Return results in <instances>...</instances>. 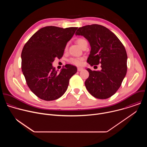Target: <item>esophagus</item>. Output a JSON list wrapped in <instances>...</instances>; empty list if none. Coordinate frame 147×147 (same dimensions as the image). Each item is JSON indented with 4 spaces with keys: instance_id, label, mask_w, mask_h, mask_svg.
Wrapping results in <instances>:
<instances>
[{
    "instance_id": "esophagus-1",
    "label": "esophagus",
    "mask_w": 147,
    "mask_h": 147,
    "mask_svg": "<svg viewBox=\"0 0 147 147\" xmlns=\"http://www.w3.org/2000/svg\"><path fill=\"white\" fill-rule=\"evenodd\" d=\"M82 70H83V69L81 68V67H78V68H77L78 71H82Z\"/></svg>"
}]
</instances>
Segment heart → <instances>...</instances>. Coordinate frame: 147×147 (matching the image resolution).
I'll return each instance as SVG.
<instances>
[{
    "label": "heart",
    "instance_id": "b5f03b06",
    "mask_svg": "<svg viewBox=\"0 0 147 147\" xmlns=\"http://www.w3.org/2000/svg\"><path fill=\"white\" fill-rule=\"evenodd\" d=\"M85 42H87L86 40H85L84 39H82V38H79L77 40V42L78 43V44L80 45V47L81 48L82 47V45L84 44V43ZM67 47H68V45H67L65 48V51H67ZM83 60H84L83 57H71L69 59V62L71 65L79 66L82 64Z\"/></svg>",
    "mask_w": 147,
    "mask_h": 147
}]
</instances>
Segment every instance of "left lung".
Wrapping results in <instances>:
<instances>
[{
    "instance_id": "8db88e82",
    "label": "left lung",
    "mask_w": 147,
    "mask_h": 147,
    "mask_svg": "<svg viewBox=\"0 0 147 147\" xmlns=\"http://www.w3.org/2000/svg\"><path fill=\"white\" fill-rule=\"evenodd\" d=\"M76 35L86 38L91 46L87 62L91 66L101 64L100 71H92L85 82L88 91L95 98L107 99L121 86L127 73V55L116 35L105 27L92 24L80 27Z\"/></svg>"
}]
</instances>
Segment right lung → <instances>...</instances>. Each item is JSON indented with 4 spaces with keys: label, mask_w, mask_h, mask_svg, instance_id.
Masks as SVG:
<instances>
[{
    "label": "right lung",
    "mask_w": 147,
    "mask_h": 147,
    "mask_svg": "<svg viewBox=\"0 0 147 147\" xmlns=\"http://www.w3.org/2000/svg\"><path fill=\"white\" fill-rule=\"evenodd\" d=\"M77 27H43L25 44L22 52V69L31 91L38 98L53 100L66 91L70 78L77 69L66 65L58 72L52 66L55 58L63 55L67 43Z\"/></svg>",
    "instance_id": "right-lung-1"
}]
</instances>
